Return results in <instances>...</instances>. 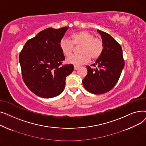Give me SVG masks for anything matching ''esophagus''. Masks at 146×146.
Listing matches in <instances>:
<instances>
[{
	"mask_svg": "<svg viewBox=\"0 0 146 146\" xmlns=\"http://www.w3.org/2000/svg\"><path fill=\"white\" fill-rule=\"evenodd\" d=\"M79 68V66H74V69L76 70H78V69Z\"/></svg>",
	"mask_w": 146,
	"mask_h": 146,
	"instance_id": "34e87169",
	"label": "esophagus"
}]
</instances>
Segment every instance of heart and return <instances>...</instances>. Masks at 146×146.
I'll return each instance as SVG.
<instances>
[{"label":"heart","instance_id":"obj_1","mask_svg":"<svg viewBox=\"0 0 146 146\" xmlns=\"http://www.w3.org/2000/svg\"><path fill=\"white\" fill-rule=\"evenodd\" d=\"M70 40L63 37L60 41V48L66 57L70 56L74 47H79L80 54L68 57L67 61L74 65H81L88 63L90 58L92 60L98 59L104 51V42L102 39L96 37L93 34L86 31H82L73 34Z\"/></svg>","mask_w":146,"mask_h":146}]
</instances>
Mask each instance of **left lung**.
I'll return each instance as SVG.
<instances>
[{
    "instance_id": "8db88e82",
    "label": "left lung",
    "mask_w": 146,
    "mask_h": 146,
    "mask_svg": "<svg viewBox=\"0 0 146 146\" xmlns=\"http://www.w3.org/2000/svg\"><path fill=\"white\" fill-rule=\"evenodd\" d=\"M104 42L102 55L92 64L87 66L88 74L82 80L83 85L90 93L99 95L110 91L119 80L124 60L120 44L110 34L98 30Z\"/></svg>"
}]
</instances>
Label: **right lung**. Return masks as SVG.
Instances as JSON below:
<instances>
[{"label":"right lung","instance_id":"obj_1","mask_svg":"<svg viewBox=\"0 0 146 146\" xmlns=\"http://www.w3.org/2000/svg\"><path fill=\"white\" fill-rule=\"evenodd\" d=\"M68 28L42 30L27 41L19 54L23 80L38 96L51 98L62 93L66 77L74 70L72 64H62L65 57L60 48Z\"/></svg>","mask_w":146,"mask_h":146}]
</instances>
